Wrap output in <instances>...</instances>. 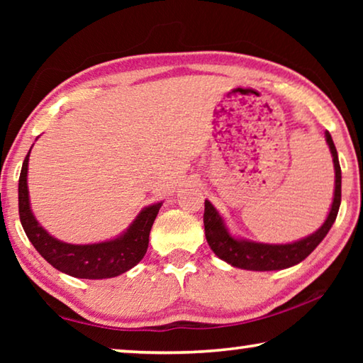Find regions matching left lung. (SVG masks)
Returning a JSON list of instances; mask_svg holds the SVG:
<instances>
[{
    "label": "left lung",
    "instance_id": "1",
    "mask_svg": "<svg viewBox=\"0 0 363 363\" xmlns=\"http://www.w3.org/2000/svg\"><path fill=\"white\" fill-rule=\"evenodd\" d=\"M325 139L330 147L331 157L335 164V196L331 203L330 213L325 223L318 230L312 235L301 238L298 242L285 243V245H269V243H256L243 238H235L227 230L220 214L216 211L210 201L205 200V235L206 242L213 250V253L220 259L229 262L230 266L247 270H281L291 266H296L304 261L312 251L317 248L328 230L333 225L341 205V167L337 160V152L331 139L330 133H325Z\"/></svg>",
    "mask_w": 363,
    "mask_h": 363
}]
</instances>
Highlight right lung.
<instances>
[{
	"instance_id": "add662e5",
	"label": "right lung",
	"mask_w": 363,
	"mask_h": 363,
	"mask_svg": "<svg viewBox=\"0 0 363 363\" xmlns=\"http://www.w3.org/2000/svg\"><path fill=\"white\" fill-rule=\"evenodd\" d=\"M30 150L23 160L19 177V216L23 230L35 250L52 267L77 279H112L136 266L149 248L150 229L163 205L162 201L144 208L128 230L113 240L91 245L60 242L43 229L30 208L27 186Z\"/></svg>"
}]
</instances>
